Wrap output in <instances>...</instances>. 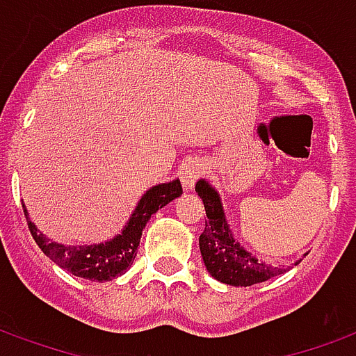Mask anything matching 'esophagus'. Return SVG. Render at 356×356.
<instances>
[{
    "instance_id": "1",
    "label": "esophagus",
    "mask_w": 356,
    "mask_h": 356,
    "mask_svg": "<svg viewBox=\"0 0 356 356\" xmlns=\"http://www.w3.org/2000/svg\"><path fill=\"white\" fill-rule=\"evenodd\" d=\"M203 173V164L200 160H186L183 166L179 168V179L183 183L184 190H192L196 184L197 177Z\"/></svg>"
}]
</instances>
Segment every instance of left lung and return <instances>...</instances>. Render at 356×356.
Returning a JSON list of instances; mask_svg holds the SVG:
<instances>
[{
  "instance_id": "obj_1",
  "label": "left lung",
  "mask_w": 356,
  "mask_h": 356,
  "mask_svg": "<svg viewBox=\"0 0 356 356\" xmlns=\"http://www.w3.org/2000/svg\"><path fill=\"white\" fill-rule=\"evenodd\" d=\"M196 192L197 196L202 197L203 207L207 213L205 229L200 235V252H202L205 268L214 280L233 287H248L286 273L289 267H284V265L276 267V265L259 261L256 256H252V252L246 250L243 244L238 243L226 220L220 194L207 179L197 181Z\"/></svg>"
}]
</instances>
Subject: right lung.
<instances>
[{"label": "right lung", "mask_w": 356, "mask_h": 356, "mask_svg": "<svg viewBox=\"0 0 356 356\" xmlns=\"http://www.w3.org/2000/svg\"><path fill=\"white\" fill-rule=\"evenodd\" d=\"M181 194H183V186L179 179H173L170 183L154 184L140 197V202L121 233L104 243L83 244V246L59 244L56 241H50L29 220V213L24 203L22 207H24L27 226L33 235L35 243L39 244L40 250L44 252L51 261L58 263L59 267L69 270L70 275L78 278H86L91 282H108L123 275L130 267V263L134 261L142 232L145 229L149 218Z\"/></svg>", "instance_id": "1"}]
</instances>
